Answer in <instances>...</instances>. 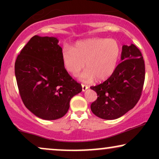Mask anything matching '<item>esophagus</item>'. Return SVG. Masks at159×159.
Listing matches in <instances>:
<instances>
[{
    "label": "esophagus",
    "instance_id": "1",
    "mask_svg": "<svg viewBox=\"0 0 159 159\" xmlns=\"http://www.w3.org/2000/svg\"><path fill=\"white\" fill-rule=\"evenodd\" d=\"M84 86H83V88H84Z\"/></svg>",
    "mask_w": 159,
    "mask_h": 159
}]
</instances>
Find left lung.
I'll use <instances>...</instances> for the list:
<instances>
[{"instance_id":"1","label":"left lung","mask_w":159,"mask_h":159,"mask_svg":"<svg viewBox=\"0 0 159 159\" xmlns=\"http://www.w3.org/2000/svg\"><path fill=\"white\" fill-rule=\"evenodd\" d=\"M54 36H34L18 55L15 75L24 105L40 119L63 117L81 86L64 67L62 48Z\"/></svg>"}]
</instances>
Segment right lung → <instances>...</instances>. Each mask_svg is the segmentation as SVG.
<instances>
[{"instance_id": "add662e5", "label": "right lung", "mask_w": 159, "mask_h": 159, "mask_svg": "<svg viewBox=\"0 0 159 159\" xmlns=\"http://www.w3.org/2000/svg\"><path fill=\"white\" fill-rule=\"evenodd\" d=\"M122 62L107 81L91 87L98 98L91 111L104 120H116L135 106L141 96L145 66L141 53L134 45L122 47Z\"/></svg>"}]
</instances>
